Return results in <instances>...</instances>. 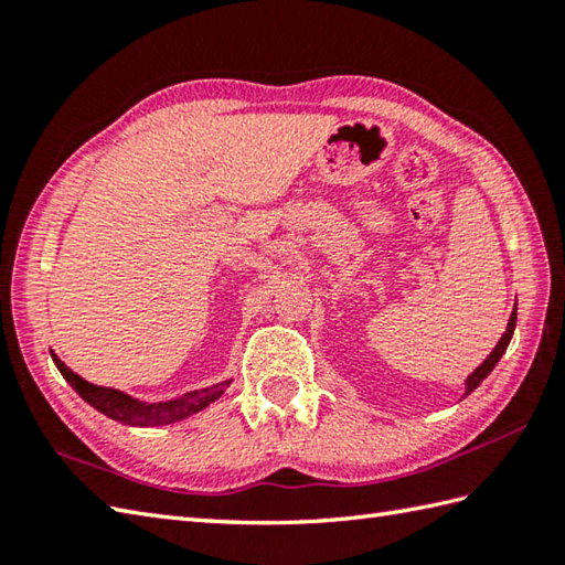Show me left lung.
I'll return each mask as SVG.
<instances>
[{"instance_id": "8db88e82", "label": "left lung", "mask_w": 565, "mask_h": 565, "mask_svg": "<svg viewBox=\"0 0 565 565\" xmlns=\"http://www.w3.org/2000/svg\"><path fill=\"white\" fill-rule=\"evenodd\" d=\"M514 326H518V310H512V316H510V322H508V330H505V334H502L500 338V342L495 344V350L488 354V359L486 362L478 366L471 376L466 379V395L471 393V391H476L478 386H481L483 383V379L490 374V371L495 369V364L500 362V356L505 354V350H508V344H510V340H512V332H514Z\"/></svg>"}]
</instances>
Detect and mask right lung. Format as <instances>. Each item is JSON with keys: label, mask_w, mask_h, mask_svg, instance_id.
Wrapping results in <instances>:
<instances>
[{"label": "right lung", "mask_w": 565, "mask_h": 565, "mask_svg": "<svg viewBox=\"0 0 565 565\" xmlns=\"http://www.w3.org/2000/svg\"><path fill=\"white\" fill-rule=\"evenodd\" d=\"M51 356H53L55 366L60 369V374H63L70 386L79 393V398L87 401L92 407H97V411L104 413L106 417L116 419V423L134 425V427H154V425L179 423V419L194 415V413L203 411L206 405H211L213 401H218L227 383H231V381H223V383H215V386H211V388L191 391L184 395H177V398L148 405V403L130 398V395L116 391V388L94 386V383L84 381L70 366L60 362L55 354H51Z\"/></svg>", "instance_id": "1"}]
</instances>
